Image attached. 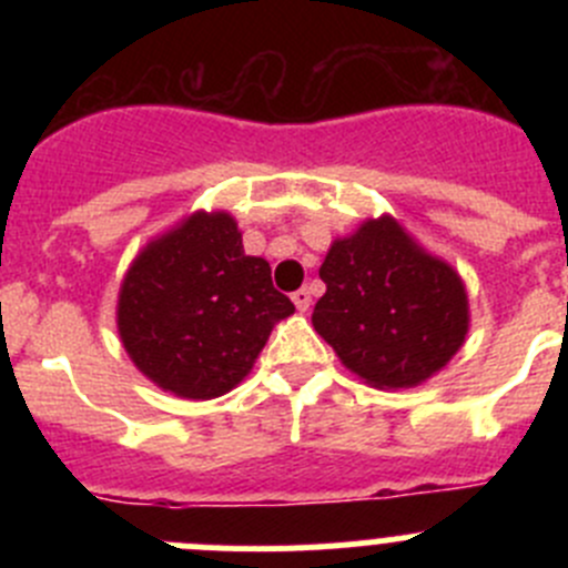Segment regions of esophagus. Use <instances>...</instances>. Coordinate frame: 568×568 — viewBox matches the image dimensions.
<instances>
[{"instance_id":"obj_1","label":"esophagus","mask_w":568,"mask_h":568,"mask_svg":"<svg viewBox=\"0 0 568 568\" xmlns=\"http://www.w3.org/2000/svg\"><path fill=\"white\" fill-rule=\"evenodd\" d=\"M291 300H294L296 311H300V313H307V311H311V305H313V296H311V291H307V288H300L294 296H291Z\"/></svg>"}]
</instances>
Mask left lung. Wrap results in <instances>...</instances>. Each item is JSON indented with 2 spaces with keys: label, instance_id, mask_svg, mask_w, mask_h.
Wrapping results in <instances>:
<instances>
[{
  "label": "left lung",
  "instance_id": "obj_1",
  "mask_svg": "<svg viewBox=\"0 0 568 568\" xmlns=\"http://www.w3.org/2000/svg\"><path fill=\"white\" fill-rule=\"evenodd\" d=\"M318 274L326 294L316 302L313 326L352 374L379 390L426 382L467 337L459 272L428 255L393 216L335 239Z\"/></svg>",
  "mask_w": 568,
  "mask_h": 568
}]
</instances>
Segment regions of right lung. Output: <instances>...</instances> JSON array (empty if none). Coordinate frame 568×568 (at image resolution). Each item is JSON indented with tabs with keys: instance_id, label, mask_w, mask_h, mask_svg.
I'll use <instances>...</instances> for the list:
<instances>
[{
	"instance_id": "right-lung-1",
	"label": "right lung",
	"mask_w": 568,
	"mask_h": 568,
	"mask_svg": "<svg viewBox=\"0 0 568 568\" xmlns=\"http://www.w3.org/2000/svg\"><path fill=\"white\" fill-rule=\"evenodd\" d=\"M291 313L268 263L244 255L236 220L194 211L134 257L120 285L118 332L153 385L209 400L250 374Z\"/></svg>"
}]
</instances>
